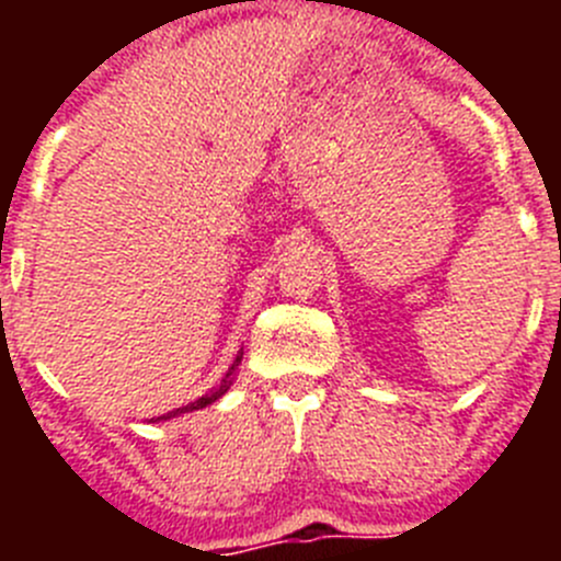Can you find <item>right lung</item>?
<instances>
[{"label": "right lung", "instance_id": "right-lung-1", "mask_svg": "<svg viewBox=\"0 0 561 561\" xmlns=\"http://www.w3.org/2000/svg\"><path fill=\"white\" fill-rule=\"evenodd\" d=\"M241 356H244V351H238L236 362H232V368H230V370H227V374H225V379H221V385H219V388H213V390H210V393L199 396V399H196V401H191V404H185V408H176V410H171V413L160 415V419H153V421H165V419H176V415H182V413H193V410H202V408H207V404H213V401H216V399H221V396H225V393H227V390H230V385H232L230 374H232V370H236V365H238V362H241Z\"/></svg>", "mask_w": 561, "mask_h": 561}]
</instances>
